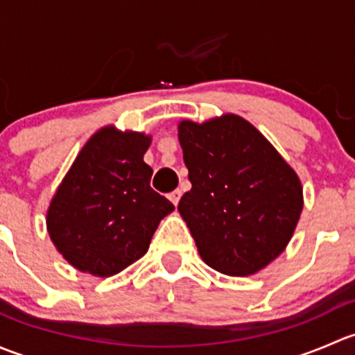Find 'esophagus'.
I'll return each instance as SVG.
<instances>
[{
  "label": "esophagus",
  "mask_w": 355,
  "mask_h": 355,
  "mask_svg": "<svg viewBox=\"0 0 355 355\" xmlns=\"http://www.w3.org/2000/svg\"><path fill=\"white\" fill-rule=\"evenodd\" d=\"M168 198H170L171 202H173L175 206H177L178 200H180V198H182V191H180V189H177V191L170 192V196H168Z\"/></svg>",
  "instance_id": "obj_1"
}]
</instances>
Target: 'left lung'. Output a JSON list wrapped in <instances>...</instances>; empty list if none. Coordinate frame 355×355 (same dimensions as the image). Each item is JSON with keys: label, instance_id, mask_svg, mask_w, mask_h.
<instances>
[{"label": "left lung", "instance_id": "8db88e82", "mask_svg": "<svg viewBox=\"0 0 355 355\" xmlns=\"http://www.w3.org/2000/svg\"><path fill=\"white\" fill-rule=\"evenodd\" d=\"M192 189L178 211L207 266L247 277L275 259L302 211V187L277 149L237 114L182 121Z\"/></svg>", "mask_w": 355, "mask_h": 355}]
</instances>
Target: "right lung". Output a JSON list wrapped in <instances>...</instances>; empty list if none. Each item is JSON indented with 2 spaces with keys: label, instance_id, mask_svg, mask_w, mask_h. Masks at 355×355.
<instances>
[{
  "label": "right lung",
  "instance_id": "add662e5",
  "mask_svg": "<svg viewBox=\"0 0 355 355\" xmlns=\"http://www.w3.org/2000/svg\"><path fill=\"white\" fill-rule=\"evenodd\" d=\"M151 139L106 127L89 139L48 209L53 244L77 270L120 273L149 249L161 218L175 209L153 191L144 163Z\"/></svg>",
  "mask_w": 355,
  "mask_h": 355
}]
</instances>
